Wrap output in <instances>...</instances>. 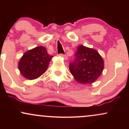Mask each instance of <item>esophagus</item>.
Masks as SVG:
<instances>
[{
  "label": "esophagus",
  "instance_id": "obj_1",
  "mask_svg": "<svg viewBox=\"0 0 129 129\" xmlns=\"http://www.w3.org/2000/svg\"><path fill=\"white\" fill-rule=\"evenodd\" d=\"M59 55L60 57H63V59H64L65 60H67V56L66 55H65V54H59Z\"/></svg>",
  "mask_w": 129,
  "mask_h": 129
}]
</instances>
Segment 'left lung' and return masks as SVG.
Returning <instances> with one entry per match:
<instances>
[{
	"mask_svg": "<svg viewBox=\"0 0 129 129\" xmlns=\"http://www.w3.org/2000/svg\"><path fill=\"white\" fill-rule=\"evenodd\" d=\"M77 49L75 60L69 64L71 73L79 83H93L103 71V58L96 50L93 48L80 45Z\"/></svg>",
	"mask_w": 129,
	"mask_h": 129,
	"instance_id": "obj_1",
	"label": "left lung"
}]
</instances>
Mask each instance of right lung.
I'll use <instances>...</instances> for the list:
<instances>
[{
  "label": "right lung",
  "instance_id": "right-lung-1",
  "mask_svg": "<svg viewBox=\"0 0 129 129\" xmlns=\"http://www.w3.org/2000/svg\"><path fill=\"white\" fill-rule=\"evenodd\" d=\"M53 57L42 46L28 50L23 54L19 62L20 73L29 80L39 78L45 73Z\"/></svg>",
  "mask_w": 129,
  "mask_h": 129
}]
</instances>
